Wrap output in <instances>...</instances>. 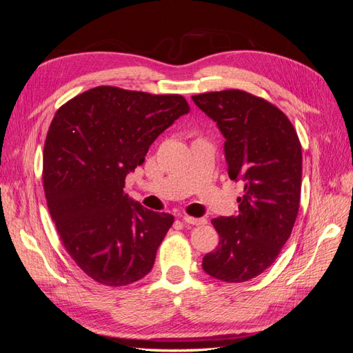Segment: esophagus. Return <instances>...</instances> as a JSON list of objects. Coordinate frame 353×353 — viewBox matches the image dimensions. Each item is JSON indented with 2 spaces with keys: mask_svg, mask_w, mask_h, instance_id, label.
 <instances>
[{
  "mask_svg": "<svg viewBox=\"0 0 353 353\" xmlns=\"http://www.w3.org/2000/svg\"><path fill=\"white\" fill-rule=\"evenodd\" d=\"M183 221L185 223H188V225H201V223L206 222V219H203V218H193V216H188V215L183 216Z\"/></svg>",
  "mask_w": 353,
  "mask_h": 353,
  "instance_id": "obj_1",
  "label": "esophagus"
}]
</instances>
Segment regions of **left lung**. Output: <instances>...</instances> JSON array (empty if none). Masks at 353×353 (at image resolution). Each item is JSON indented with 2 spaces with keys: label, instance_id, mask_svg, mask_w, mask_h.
Masks as SVG:
<instances>
[{
  "label": "left lung",
  "instance_id": "8db88e82",
  "mask_svg": "<svg viewBox=\"0 0 353 353\" xmlns=\"http://www.w3.org/2000/svg\"><path fill=\"white\" fill-rule=\"evenodd\" d=\"M191 99L225 137L230 178L244 183L237 215L212 219L219 244L201 266L221 281H249L270 268L292 234L301 203V141L279 108L250 92L225 90Z\"/></svg>",
  "mask_w": 353,
  "mask_h": 353
}]
</instances>
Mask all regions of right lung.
<instances>
[{
	"label": "right lung",
	"instance_id": "obj_1",
	"mask_svg": "<svg viewBox=\"0 0 353 353\" xmlns=\"http://www.w3.org/2000/svg\"><path fill=\"white\" fill-rule=\"evenodd\" d=\"M190 112L183 95L97 87L56 112L44 145V191L60 240L79 268L121 287L152 271L174 216L123 193L148 147Z\"/></svg>",
	"mask_w": 353,
	"mask_h": 353
}]
</instances>
